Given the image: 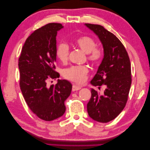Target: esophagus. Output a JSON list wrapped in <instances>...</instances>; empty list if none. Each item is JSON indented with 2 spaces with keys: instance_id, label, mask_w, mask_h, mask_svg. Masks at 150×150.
<instances>
[{
  "instance_id": "1",
  "label": "esophagus",
  "mask_w": 150,
  "mask_h": 150,
  "mask_svg": "<svg viewBox=\"0 0 150 150\" xmlns=\"http://www.w3.org/2000/svg\"><path fill=\"white\" fill-rule=\"evenodd\" d=\"M80 89H81V87L80 86H76V85H73L72 86V91L73 92L78 91V90H79Z\"/></svg>"
}]
</instances>
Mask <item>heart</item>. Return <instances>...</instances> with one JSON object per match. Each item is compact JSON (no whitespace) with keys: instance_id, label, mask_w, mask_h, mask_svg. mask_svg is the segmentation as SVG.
Instances as JSON below:
<instances>
[{"instance_id":"1","label":"heart","mask_w":150,"mask_h":150,"mask_svg":"<svg viewBox=\"0 0 150 150\" xmlns=\"http://www.w3.org/2000/svg\"><path fill=\"white\" fill-rule=\"evenodd\" d=\"M75 45L87 54V59L93 64L99 63L104 56L103 49L97 47L96 42L89 36H82L76 39ZM70 53V48L64 42L59 43L56 49V55L62 63L68 61ZM89 72L88 68L85 66H72L66 68L63 71V76L66 79L76 84H82L87 78Z\"/></svg>"}]
</instances>
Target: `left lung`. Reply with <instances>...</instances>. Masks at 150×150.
Masks as SVG:
<instances>
[{"label": "left lung", "mask_w": 150, "mask_h": 150, "mask_svg": "<svg viewBox=\"0 0 150 150\" xmlns=\"http://www.w3.org/2000/svg\"><path fill=\"white\" fill-rule=\"evenodd\" d=\"M99 37L104 56L97 73L90 83L102 94L91 89V98L87 104L89 116L95 121L107 123L118 116L126 106L132 84L131 64L123 44L114 34L98 24H85Z\"/></svg>", "instance_id": "left-lung-1"}]
</instances>
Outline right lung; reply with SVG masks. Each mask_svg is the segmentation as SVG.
<instances>
[{"label": "right lung", "mask_w": 150, "mask_h": 150, "mask_svg": "<svg viewBox=\"0 0 150 150\" xmlns=\"http://www.w3.org/2000/svg\"><path fill=\"white\" fill-rule=\"evenodd\" d=\"M63 28L60 23H49L34 31L24 42L18 59L20 87L29 108L39 118L52 121L66 111L64 102L72 86L58 80L48 87L47 81L59 78L56 69V35Z\"/></svg>", "instance_id": "1"}]
</instances>
